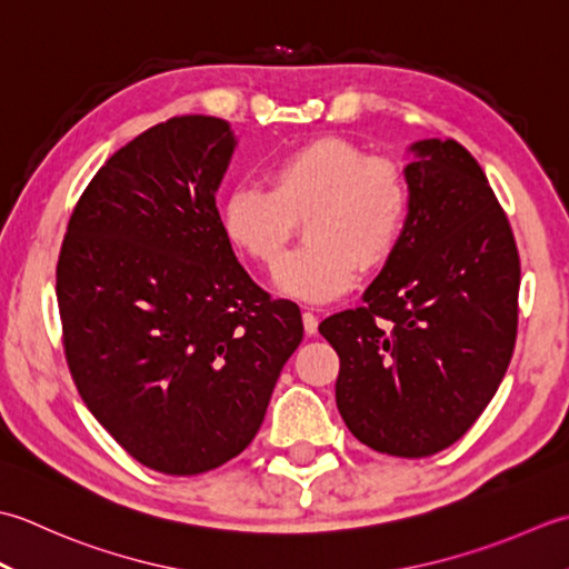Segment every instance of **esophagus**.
Returning a JSON list of instances; mask_svg holds the SVG:
<instances>
[{"instance_id":"esophagus-1","label":"esophagus","mask_w":569,"mask_h":569,"mask_svg":"<svg viewBox=\"0 0 569 569\" xmlns=\"http://www.w3.org/2000/svg\"><path fill=\"white\" fill-rule=\"evenodd\" d=\"M301 321H305V331L311 336V333H317V329H319V319H317V315L315 311H305V315H301Z\"/></svg>"}]
</instances>
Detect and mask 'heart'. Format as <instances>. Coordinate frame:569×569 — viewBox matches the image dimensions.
<instances>
[{
	"label": "heart",
	"mask_w": 569,
	"mask_h": 569,
	"mask_svg": "<svg viewBox=\"0 0 569 569\" xmlns=\"http://www.w3.org/2000/svg\"><path fill=\"white\" fill-rule=\"evenodd\" d=\"M270 191L236 187L223 203L226 236L262 268L274 270L296 223L308 246L280 266L282 295L323 305L349 289L361 264H386L410 213V187L398 161L366 157L343 137H317L289 149L268 171Z\"/></svg>",
	"instance_id": "obj_1"
}]
</instances>
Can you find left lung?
<instances>
[{
  "instance_id": "1",
  "label": "left lung",
  "mask_w": 569,
  "mask_h": 569,
  "mask_svg": "<svg viewBox=\"0 0 569 569\" xmlns=\"http://www.w3.org/2000/svg\"><path fill=\"white\" fill-rule=\"evenodd\" d=\"M405 167L410 213L363 307L319 323L339 353L336 405L358 442L420 459L479 420L511 363L520 260L479 161L422 139Z\"/></svg>"
}]
</instances>
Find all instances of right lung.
<instances>
[{
  "mask_svg": "<svg viewBox=\"0 0 569 569\" xmlns=\"http://www.w3.org/2000/svg\"><path fill=\"white\" fill-rule=\"evenodd\" d=\"M226 120L183 114L118 149L76 203L56 295L76 388L144 467L193 477L258 435L305 336L299 307L242 270L216 191Z\"/></svg>",
  "mask_w": 569,
  "mask_h": 569,
  "instance_id": "1",
  "label": "right lung"
}]
</instances>
